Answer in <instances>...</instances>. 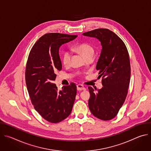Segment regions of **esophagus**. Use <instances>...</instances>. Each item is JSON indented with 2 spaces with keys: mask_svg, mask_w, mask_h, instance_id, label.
Listing matches in <instances>:
<instances>
[{
  "mask_svg": "<svg viewBox=\"0 0 151 151\" xmlns=\"http://www.w3.org/2000/svg\"><path fill=\"white\" fill-rule=\"evenodd\" d=\"M77 90L78 91H83V90H85L86 88L83 87V85L81 84H78L77 85Z\"/></svg>",
  "mask_w": 151,
  "mask_h": 151,
  "instance_id": "obj_1",
  "label": "esophagus"
}]
</instances>
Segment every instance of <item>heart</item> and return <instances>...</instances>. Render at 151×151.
<instances>
[{"mask_svg":"<svg viewBox=\"0 0 151 151\" xmlns=\"http://www.w3.org/2000/svg\"><path fill=\"white\" fill-rule=\"evenodd\" d=\"M74 50L81 54L86 58L90 56H93L94 54V49L93 47L87 42H82L75 45ZM71 59V52L69 51H64L61 56V62L64 66H68L70 63Z\"/></svg>","mask_w":151,"mask_h":151,"instance_id":"obj_1","label":"heart"}]
</instances>
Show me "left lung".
Instances as JSON below:
<instances>
[{"mask_svg":"<svg viewBox=\"0 0 151 151\" xmlns=\"http://www.w3.org/2000/svg\"><path fill=\"white\" fill-rule=\"evenodd\" d=\"M83 35L98 39L102 46L96 66L103 87H88L89 109L97 118L107 121L115 118L123 105L130 81L131 68L127 48L122 40L107 29H97Z\"/></svg>","mask_w":151,"mask_h":151,"instance_id":"1","label":"left lung"}]
</instances>
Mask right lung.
<instances>
[{"label": "right lung", "instance_id": "1", "mask_svg": "<svg viewBox=\"0 0 151 151\" xmlns=\"http://www.w3.org/2000/svg\"><path fill=\"white\" fill-rule=\"evenodd\" d=\"M77 35L47 33L40 37L30 50L25 79L27 91L35 110L47 121L58 123L70 114L76 95L72 82L58 90L53 81L56 72L62 69L59 48Z\"/></svg>", "mask_w": 151, "mask_h": 151}]
</instances>
